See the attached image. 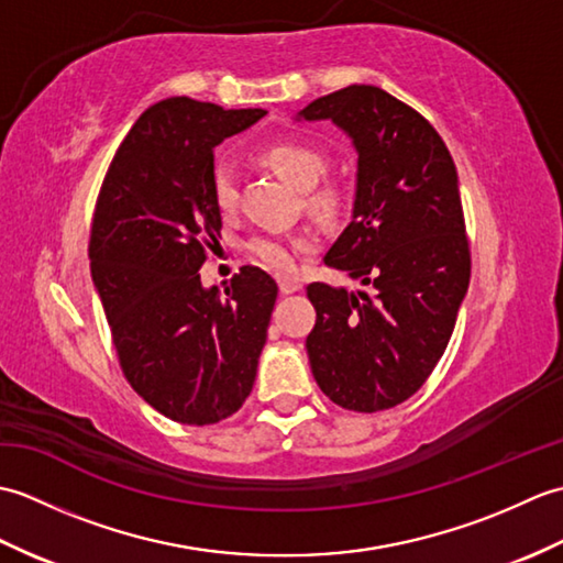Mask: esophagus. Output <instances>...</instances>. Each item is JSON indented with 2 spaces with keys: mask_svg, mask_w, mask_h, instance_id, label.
<instances>
[{
  "mask_svg": "<svg viewBox=\"0 0 563 563\" xmlns=\"http://www.w3.org/2000/svg\"><path fill=\"white\" fill-rule=\"evenodd\" d=\"M278 285H280V292H283V295H292V292H297V290L302 288L300 280H297V278H288V275H280Z\"/></svg>",
  "mask_w": 563,
  "mask_h": 563,
  "instance_id": "1",
  "label": "esophagus"
}]
</instances>
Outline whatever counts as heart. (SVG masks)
Here are the masks:
<instances>
[{
	"label": "heart",
	"mask_w": 563,
	"mask_h": 563,
	"mask_svg": "<svg viewBox=\"0 0 563 563\" xmlns=\"http://www.w3.org/2000/svg\"><path fill=\"white\" fill-rule=\"evenodd\" d=\"M261 159L266 162L275 174L283 176L285 181L300 190L314 188L321 181V176L327 174V166H329L324 152L312 145H305V142H292V140L275 142V145L261 152ZM212 196L222 212H230L236 208L239 178L232 164H218V169L212 174ZM309 206L321 212H331L339 206V194L331 188L314 190V194L309 196ZM249 249L251 254H254L261 263H266L268 268L292 271L297 256L309 249V239L307 236H256L254 242L249 244Z\"/></svg>",
	"instance_id": "1"
}]
</instances>
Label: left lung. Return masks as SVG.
<instances>
[{"mask_svg":"<svg viewBox=\"0 0 563 563\" xmlns=\"http://www.w3.org/2000/svg\"><path fill=\"white\" fill-rule=\"evenodd\" d=\"M297 118L331 121L353 140V218L324 263L369 285H307L317 309L309 365L333 404L385 411L433 373L470 288L457 169L421 113L369 84L321 97Z\"/></svg>","mask_w":563,"mask_h":563,"instance_id":"1","label":"left lung"}]
</instances>
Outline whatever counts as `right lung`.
<instances>
[{"label":"right lung","mask_w":563,"mask_h":563,"mask_svg":"<svg viewBox=\"0 0 563 563\" xmlns=\"http://www.w3.org/2000/svg\"><path fill=\"white\" fill-rule=\"evenodd\" d=\"M263 115L188 97L150 106L93 210L91 278L123 375L176 423L210 426L242 409L266 345L278 297L271 275L239 268L222 295L198 273L222 230L212 150Z\"/></svg>","instance_id":"obj_1"}]
</instances>
